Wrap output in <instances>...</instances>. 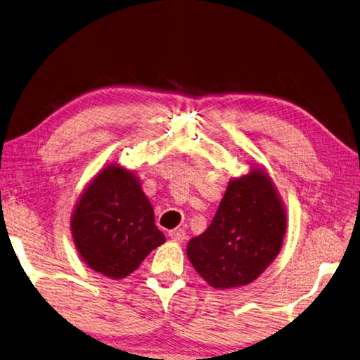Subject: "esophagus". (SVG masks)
Here are the masks:
<instances>
[{
	"label": "esophagus",
	"instance_id": "1",
	"mask_svg": "<svg viewBox=\"0 0 360 360\" xmlns=\"http://www.w3.org/2000/svg\"><path fill=\"white\" fill-rule=\"evenodd\" d=\"M169 238L175 242H183L186 239V231L183 229H175V230H171L169 231Z\"/></svg>",
	"mask_w": 360,
	"mask_h": 360
}]
</instances>
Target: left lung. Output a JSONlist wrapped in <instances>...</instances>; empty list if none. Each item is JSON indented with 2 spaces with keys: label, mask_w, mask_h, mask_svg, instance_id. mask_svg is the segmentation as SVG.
Instances as JSON below:
<instances>
[{
  "label": "left lung",
  "mask_w": 360,
  "mask_h": 360,
  "mask_svg": "<svg viewBox=\"0 0 360 360\" xmlns=\"http://www.w3.org/2000/svg\"><path fill=\"white\" fill-rule=\"evenodd\" d=\"M285 212L261 167L231 180L207 231L189 240L194 269L216 289L255 281L280 253Z\"/></svg>",
  "instance_id": "obj_1"
}]
</instances>
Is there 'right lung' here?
<instances>
[{
	"label": "right lung",
	"mask_w": 360,
	"mask_h": 360,
	"mask_svg": "<svg viewBox=\"0 0 360 360\" xmlns=\"http://www.w3.org/2000/svg\"><path fill=\"white\" fill-rule=\"evenodd\" d=\"M72 239L96 272L120 280L166 240L134 174L107 166L80 195L71 217Z\"/></svg>",
	"instance_id": "obj_1"
}]
</instances>
